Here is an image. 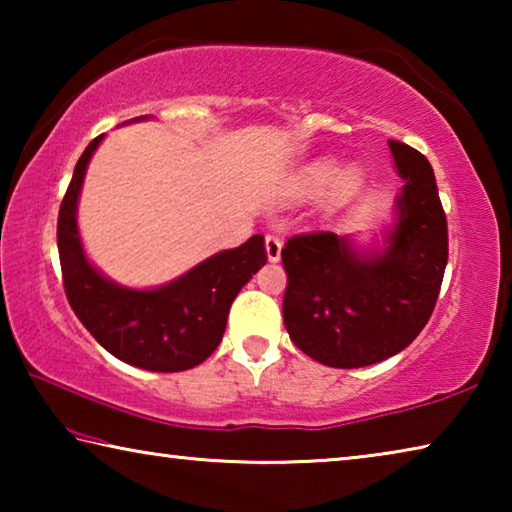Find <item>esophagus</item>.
Returning <instances> with one entry per match:
<instances>
[{
    "mask_svg": "<svg viewBox=\"0 0 512 512\" xmlns=\"http://www.w3.org/2000/svg\"><path fill=\"white\" fill-rule=\"evenodd\" d=\"M264 246H266L268 262H277V259H280V255H282V239L275 237V235H268L266 241H264Z\"/></svg>",
    "mask_w": 512,
    "mask_h": 512,
    "instance_id": "obj_1",
    "label": "esophagus"
}]
</instances>
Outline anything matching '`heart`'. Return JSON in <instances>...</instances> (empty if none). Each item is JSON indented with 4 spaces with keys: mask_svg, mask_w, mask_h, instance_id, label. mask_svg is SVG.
I'll return each mask as SVG.
<instances>
[{
    "mask_svg": "<svg viewBox=\"0 0 512 512\" xmlns=\"http://www.w3.org/2000/svg\"><path fill=\"white\" fill-rule=\"evenodd\" d=\"M329 183H334V189L339 194H352L361 185V171L357 167H345L339 171L336 160L320 158L309 162L298 176V187L305 194L323 192Z\"/></svg>",
    "mask_w": 512,
    "mask_h": 512,
    "instance_id": "heart-1",
    "label": "heart"
}]
</instances>
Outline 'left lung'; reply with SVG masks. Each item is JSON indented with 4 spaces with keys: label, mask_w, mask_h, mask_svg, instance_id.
Masks as SVG:
<instances>
[{
    "label": "left lung",
    "mask_w": 512,
    "mask_h": 512,
    "mask_svg": "<svg viewBox=\"0 0 512 512\" xmlns=\"http://www.w3.org/2000/svg\"><path fill=\"white\" fill-rule=\"evenodd\" d=\"M397 173V223L381 253L361 255L348 237L316 230L282 248L291 341L329 368L372 366L415 341L436 307L447 266V219L429 160L388 140Z\"/></svg>",
    "instance_id": "1"
}]
</instances>
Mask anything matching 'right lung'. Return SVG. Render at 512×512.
Segmentation results:
<instances>
[{
    "label": "right lung",
    "mask_w": 512,
    "mask_h": 512,
    "mask_svg": "<svg viewBox=\"0 0 512 512\" xmlns=\"http://www.w3.org/2000/svg\"><path fill=\"white\" fill-rule=\"evenodd\" d=\"M144 119V117H140ZM103 135L76 162L58 212V255L69 307L110 354L153 372H180L219 348L232 300L266 264L264 237L205 259L160 289L137 291L110 282L83 253L76 203L85 169Z\"/></svg>",
    "instance_id": "add662e5"
}]
</instances>
